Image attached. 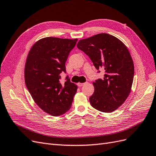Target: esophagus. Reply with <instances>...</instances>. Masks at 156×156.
<instances>
[{"mask_svg":"<svg viewBox=\"0 0 156 156\" xmlns=\"http://www.w3.org/2000/svg\"><path fill=\"white\" fill-rule=\"evenodd\" d=\"M84 84H85V83H77V86H78V87H83V86L84 85Z\"/></svg>","mask_w":156,"mask_h":156,"instance_id":"obj_1","label":"esophagus"}]
</instances>
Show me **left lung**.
I'll use <instances>...</instances> for the list:
<instances>
[{
  "mask_svg": "<svg viewBox=\"0 0 156 156\" xmlns=\"http://www.w3.org/2000/svg\"><path fill=\"white\" fill-rule=\"evenodd\" d=\"M77 46L89 57L98 70H105L104 78L93 83L95 90L89 98L91 105L102 112L115 111L127 99L133 83L134 66L128 48L107 34L80 40Z\"/></svg>",
  "mask_w": 156,
  "mask_h": 156,
  "instance_id": "8db88e82",
  "label": "left lung"
}]
</instances>
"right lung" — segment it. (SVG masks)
<instances>
[{"mask_svg":"<svg viewBox=\"0 0 156 156\" xmlns=\"http://www.w3.org/2000/svg\"><path fill=\"white\" fill-rule=\"evenodd\" d=\"M77 39L46 37L31 48L25 65L26 87L40 108L53 116L64 114L72 106L77 86L68 76L61 82L65 63Z\"/></svg>","mask_w":156,"mask_h":156,"instance_id":"obj_1","label":"right lung"}]
</instances>
